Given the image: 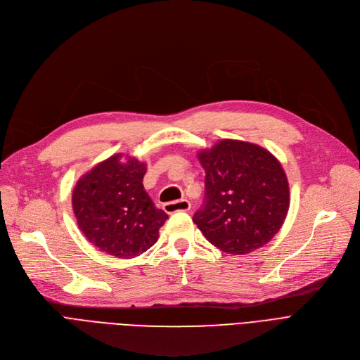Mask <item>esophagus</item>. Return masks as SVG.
I'll use <instances>...</instances> for the list:
<instances>
[{
  "mask_svg": "<svg viewBox=\"0 0 360 360\" xmlns=\"http://www.w3.org/2000/svg\"><path fill=\"white\" fill-rule=\"evenodd\" d=\"M190 207H192V205H190V202H188V200H186V199L176 200V202H168V203H164V210H165L167 214L188 212Z\"/></svg>",
  "mask_w": 360,
  "mask_h": 360,
  "instance_id": "1",
  "label": "esophagus"
}]
</instances>
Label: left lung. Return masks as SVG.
I'll return each instance as SVG.
<instances>
[{"instance_id": "1", "label": "left lung", "mask_w": 360, "mask_h": 360, "mask_svg": "<svg viewBox=\"0 0 360 360\" xmlns=\"http://www.w3.org/2000/svg\"><path fill=\"white\" fill-rule=\"evenodd\" d=\"M198 157L206 174L205 202L193 222L206 240L236 256L266 245L289 209V184L278 158L236 139H222Z\"/></svg>"}]
</instances>
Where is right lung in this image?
I'll use <instances>...</instances> for the list:
<instances>
[{"instance_id":"1","label":"right lung","mask_w":360,"mask_h":360,"mask_svg":"<svg viewBox=\"0 0 360 360\" xmlns=\"http://www.w3.org/2000/svg\"><path fill=\"white\" fill-rule=\"evenodd\" d=\"M146 164L116 154L84 174L72 192L78 228L100 251L134 259L158 240L168 215L145 192Z\"/></svg>"}]
</instances>
